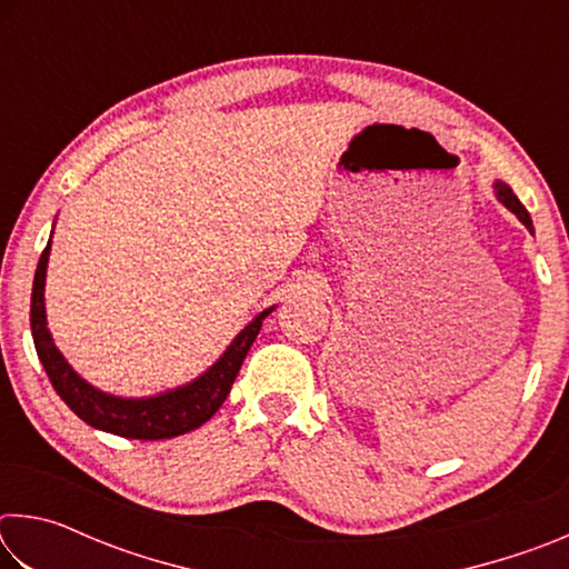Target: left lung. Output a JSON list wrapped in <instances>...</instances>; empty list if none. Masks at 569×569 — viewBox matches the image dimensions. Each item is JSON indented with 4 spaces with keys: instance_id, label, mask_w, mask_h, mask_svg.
I'll list each match as a JSON object with an SVG mask.
<instances>
[{
    "instance_id": "1",
    "label": "left lung",
    "mask_w": 569,
    "mask_h": 569,
    "mask_svg": "<svg viewBox=\"0 0 569 569\" xmlns=\"http://www.w3.org/2000/svg\"><path fill=\"white\" fill-rule=\"evenodd\" d=\"M495 192H497L499 203H502V206H507L509 210H512V213L519 218V223H522V226L529 230V233H535V228H532V218H529L527 208H525L522 203H519V198L515 196L512 188H509L507 182L497 180V182H495Z\"/></svg>"
}]
</instances>
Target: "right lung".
<instances>
[{
  "mask_svg": "<svg viewBox=\"0 0 569 569\" xmlns=\"http://www.w3.org/2000/svg\"><path fill=\"white\" fill-rule=\"evenodd\" d=\"M47 261H50V243L42 250L40 263L34 271L32 283V306H30V323L32 339L40 361L44 366L47 377H50L54 391L70 407L77 417L88 421L90 427L110 431V435L128 437V439H172L188 431L203 427L213 413L223 407L230 387L238 377L240 366L246 361V353L253 346L258 331H261L263 319L273 308H266L258 313L233 341H230L223 356L210 366L206 373L192 379L186 387L170 389L156 393V397L142 399H124L114 393H104L94 389L92 383L84 381L52 341V333L47 329L44 313V278H47Z\"/></svg>",
  "mask_w": 569,
  "mask_h": 569,
  "instance_id": "obj_1",
  "label": "right lung"
}]
</instances>
